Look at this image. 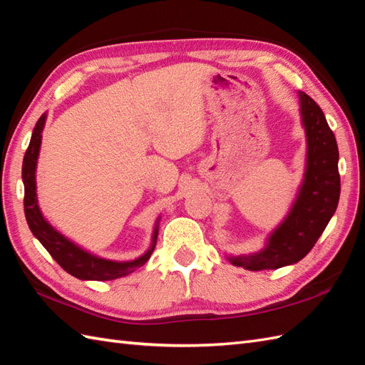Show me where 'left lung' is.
Listing matches in <instances>:
<instances>
[{"instance_id": "left-lung-1", "label": "left lung", "mask_w": 365, "mask_h": 365, "mask_svg": "<svg viewBox=\"0 0 365 365\" xmlns=\"http://www.w3.org/2000/svg\"><path fill=\"white\" fill-rule=\"evenodd\" d=\"M302 123L307 132L308 154L304 180L299 196L266 247L258 253L232 257V264L247 270L278 269L300 261L314 247L337 208L341 194L339 149L322 108L307 93L300 91Z\"/></svg>"}]
</instances>
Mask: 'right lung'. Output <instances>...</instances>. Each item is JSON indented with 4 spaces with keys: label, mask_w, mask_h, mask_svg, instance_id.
Masks as SVG:
<instances>
[{
    "label": "right lung",
    "mask_w": 365,
    "mask_h": 365,
    "mask_svg": "<svg viewBox=\"0 0 365 365\" xmlns=\"http://www.w3.org/2000/svg\"><path fill=\"white\" fill-rule=\"evenodd\" d=\"M46 115H41L34 127L31 143L23 158V183H24V216L32 235L41 242V245L49 252L57 264L68 274L79 279H93V282H110L132 274L135 269L141 267L146 262L157 244L158 225L154 228L150 249L133 261H112L91 255L83 249L78 247L74 242L66 240L58 233L54 227H51L38 208L37 192H36V166L41 143V132H43ZM158 222V221H157Z\"/></svg>",
    "instance_id": "1"
}]
</instances>
